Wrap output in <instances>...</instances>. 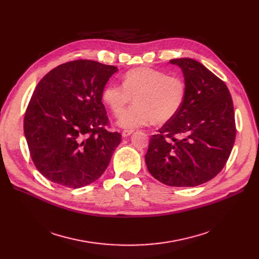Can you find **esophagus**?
Here are the masks:
<instances>
[{"label": "esophagus", "instance_id": "34e87169", "mask_svg": "<svg viewBox=\"0 0 259 259\" xmlns=\"http://www.w3.org/2000/svg\"><path fill=\"white\" fill-rule=\"evenodd\" d=\"M132 133H133V130H124L122 131L121 135H122V138H128Z\"/></svg>", "mask_w": 259, "mask_h": 259}]
</instances>
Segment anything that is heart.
Returning a JSON list of instances; mask_svg holds the SVG:
<instances>
[{"mask_svg": "<svg viewBox=\"0 0 259 259\" xmlns=\"http://www.w3.org/2000/svg\"><path fill=\"white\" fill-rule=\"evenodd\" d=\"M186 84L180 76L149 67L135 68L125 73L122 86L110 83L104 87L102 99L116 115L134 97L136 103L119 117L117 125L135 129L154 121L165 124L172 119L183 106Z\"/></svg>", "mask_w": 259, "mask_h": 259, "instance_id": "1", "label": "heart"}]
</instances>
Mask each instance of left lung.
<instances>
[{
  "instance_id": "8db88e82",
  "label": "left lung",
  "mask_w": 259,
  "mask_h": 259,
  "mask_svg": "<svg viewBox=\"0 0 259 259\" xmlns=\"http://www.w3.org/2000/svg\"><path fill=\"white\" fill-rule=\"evenodd\" d=\"M184 74L186 97L172 119L152 135L145 155L148 171L171 187H195L219 174L230 156L236 128L231 94L199 62L170 60Z\"/></svg>"
}]
</instances>
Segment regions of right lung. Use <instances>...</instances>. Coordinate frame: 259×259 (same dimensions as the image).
I'll return each mask as SVG.
<instances>
[{
  "instance_id": "right-lung-1",
  "label": "right lung",
  "mask_w": 259,
  "mask_h": 259,
  "mask_svg": "<svg viewBox=\"0 0 259 259\" xmlns=\"http://www.w3.org/2000/svg\"><path fill=\"white\" fill-rule=\"evenodd\" d=\"M117 67L90 60L62 64L35 87L24 117V133L39 173L67 188L101 178L121 135L105 129L102 92Z\"/></svg>"
}]
</instances>
